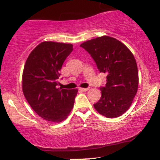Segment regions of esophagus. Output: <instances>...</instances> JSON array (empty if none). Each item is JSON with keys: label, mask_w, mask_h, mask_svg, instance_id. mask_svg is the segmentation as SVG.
<instances>
[{"label": "esophagus", "mask_w": 160, "mask_h": 160, "mask_svg": "<svg viewBox=\"0 0 160 160\" xmlns=\"http://www.w3.org/2000/svg\"><path fill=\"white\" fill-rule=\"evenodd\" d=\"M79 89L82 92H86L89 90V88H79Z\"/></svg>", "instance_id": "34e87169"}]
</instances>
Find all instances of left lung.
Returning <instances> with one entry per match:
<instances>
[{
    "label": "left lung",
    "mask_w": 160,
    "mask_h": 160,
    "mask_svg": "<svg viewBox=\"0 0 160 160\" xmlns=\"http://www.w3.org/2000/svg\"><path fill=\"white\" fill-rule=\"evenodd\" d=\"M85 49L100 72L107 74V82L100 87L102 97L95 109L108 118L118 117L131 106L138 86V71L131 51L120 40L102 36L84 42Z\"/></svg>",
    "instance_id": "left-lung-1"
}]
</instances>
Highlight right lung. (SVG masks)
Wrapping results in <instances>:
<instances>
[{
	"label": "right lung",
	"instance_id": "right-lung-1",
	"mask_svg": "<svg viewBox=\"0 0 160 160\" xmlns=\"http://www.w3.org/2000/svg\"><path fill=\"white\" fill-rule=\"evenodd\" d=\"M73 50L71 43L44 41L32 51L22 73V91L40 117L50 122L65 120L74 107L78 89L58 87L62 64Z\"/></svg>",
	"mask_w": 160,
	"mask_h": 160
}]
</instances>
